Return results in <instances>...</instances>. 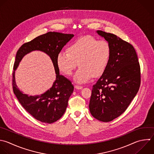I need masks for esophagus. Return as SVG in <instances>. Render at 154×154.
<instances>
[{"label": "esophagus", "instance_id": "esophagus-1", "mask_svg": "<svg viewBox=\"0 0 154 154\" xmlns=\"http://www.w3.org/2000/svg\"><path fill=\"white\" fill-rule=\"evenodd\" d=\"M75 88L78 90H81L83 87L82 86H79V85H75Z\"/></svg>", "mask_w": 154, "mask_h": 154}]
</instances>
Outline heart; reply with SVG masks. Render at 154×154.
Instances as JSON below:
<instances>
[{
    "mask_svg": "<svg viewBox=\"0 0 154 154\" xmlns=\"http://www.w3.org/2000/svg\"><path fill=\"white\" fill-rule=\"evenodd\" d=\"M111 55V49L107 41L85 35L71 43L67 52L61 51L58 54L57 65L61 72L70 76L79 64L80 69L73 78L76 82L83 84L104 73Z\"/></svg>",
    "mask_w": 154,
    "mask_h": 154,
    "instance_id": "b5f03b06",
    "label": "heart"
}]
</instances>
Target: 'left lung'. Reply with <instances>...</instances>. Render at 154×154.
<instances>
[{
	"instance_id": "obj_1",
	"label": "left lung",
	"mask_w": 154,
	"mask_h": 154,
	"mask_svg": "<svg viewBox=\"0 0 154 154\" xmlns=\"http://www.w3.org/2000/svg\"><path fill=\"white\" fill-rule=\"evenodd\" d=\"M111 46L108 66L93 86L89 109L98 120L108 122L120 116L136 96L140 85V67L134 47L117 35L97 31Z\"/></svg>"
}]
</instances>
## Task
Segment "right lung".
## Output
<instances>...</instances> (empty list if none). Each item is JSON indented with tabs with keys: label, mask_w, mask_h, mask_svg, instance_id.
I'll use <instances>...</instances> for the list:
<instances>
[{
	"label": "right lung",
	"mask_w": 154,
	"mask_h": 154,
	"mask_svg": "<svg viewBox=\"0 0 154 154\" xmlns=\"http://www.w3.org/2000/svg\"><path fill=\"white\" fill-rule=\"evenodd\" d=\"M73 34L49 32L32 41L23 44L18 50L13 73V91L22 106L35 119L46 123H52L60 119L66 111L68 100L74 89L71 81L60 74L57 58L63 48L73 37ZM39 50L47 54L51 59L56 74L53 86L40 95L29 96L18 87L15 72L22 58L28 53Z\"/></svg>",
	"instance_id": "obj_1"
}]
</instances>
